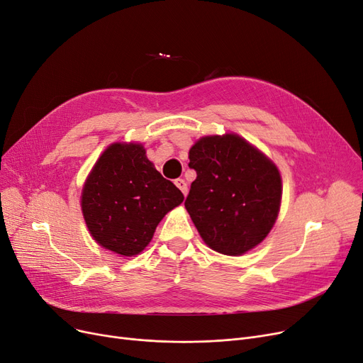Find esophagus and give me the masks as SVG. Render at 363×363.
Returning <instances> with one entry per match:
<instances>
[{
    "mask_svg": "<svg viewBox=\"0 0 363 363\" xmlns=\"http://www.w3.org/2000/svg\"><path fill=\"white\" fill-rule=\"evenodd\" d=\"M175 185L179 188V190L184 193V196H186L188 193V186H186V182L182 179V178H178L175 179Z\"/></svg>",
    "mask_w": 363,
    "mask_h": 363,
    "instance_id": "esophagus-1",
    "label": "esophagus"
}]
</instances>
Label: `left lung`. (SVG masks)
Returning a JSON list of instances; mask_svg holds the SVG:
<instances>
[{
	"instance_id": "left-lung-1",
	"label": "left lung",
	"mask_w": 363,
	"mask_h": 363,
	"mask_svg": "<svg viewBox=\"0 0 363 363\" xmlns=\"http://www.w3.org/2000/svg\"><path fill=\"white\" fill-rule=\"evenodd\" d=\"M188 157L197 178L185 208L204 243L224 255L259 245L280 209L277 167L238 135L201 138Z\"/></svg>"
}]
</instances>
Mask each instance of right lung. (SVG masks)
<instances>
[{
  "label": "right lung",
  "mask_w": 363,
  "mask_h": 363,
  "mask_svg": "<svg viewBox=\"0 0 363 363\" xmlns=\"http://www.w3.org/2000/svg\"><path fill=\"white\" fill-rule=\"evenodd\" d=\"M184 194L164 179L139 144H113L89 175L82 208L93 239L116 254L132 257L150 243L155 227Z\"/></svg>",
  "instance_id": "add662e5"
}]
</instances>
